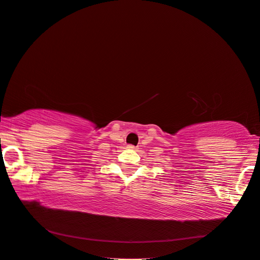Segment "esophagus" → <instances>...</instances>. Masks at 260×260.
<instances>
[{
    "mask_svg": "<svg viewBox=\"0 0 260 260\" xmlns=\"http://www.w3.org/2000/svg\"><path fill=\"white\" fill-rule=\"evenodd\" d=\"M127 148H128V149H132V150H135V149H136V147H134V146H132V145H128Z\"/></svg>",
    "mask_w": 260,
    "mask_h": 260,
    "instance_id": "1",
    "label": "esophagus"
}]
</instances>
